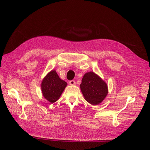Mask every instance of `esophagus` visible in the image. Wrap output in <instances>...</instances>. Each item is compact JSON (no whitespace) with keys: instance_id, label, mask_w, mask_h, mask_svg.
<instances>
[{"instance_id":"1","label":"esophagus","mask_w":150,"mask_h":150,"mask_svg":"<svg viewBox=\"0 0 150 150\" xmlns=\"http://www.w3.org/2000/svg\"><path fill=\"white\" fill-rule=\"evenodd\" d=\"M69 84L70 85H72V86L75 85V81H74V80H70L69 81Z\"/></svg>"}]
</instances>
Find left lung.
Listing matches in <instances>:
<instances>
[{"label": "left lung", "instance_id": "8db88e82", "mask_svg": "<svg viewBox=\"0 0 150 150\" xmlns=\"http://www.w3.org/2000/svg\"><path fill=\"white\" fill-rule=\"evenodd\" d=\"M80 88L84 99L92 105L100 104L108 93L106 83L93 72L84 74Z\"/></svg>", "mask_w": 150, "mask_h": 150}]
</instances>
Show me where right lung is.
<instances>
[{
  "label": "right lung",
  "mask_w": 150,
  "mask_h": 150,
  "mask_svg": "<svg viewBox=\"0 0 150 150\" xmlns=\"http://www.w3.org/2000/svg\"><path fill=\"white\" fill-rule=\"evenodd\" d=\"M67 84L66 81L59 77L56 71L52 70L42 81V95L47 100L53 103L59 99Z\"/></svg>",
  "instance_id": "1"
}]
</instances>
